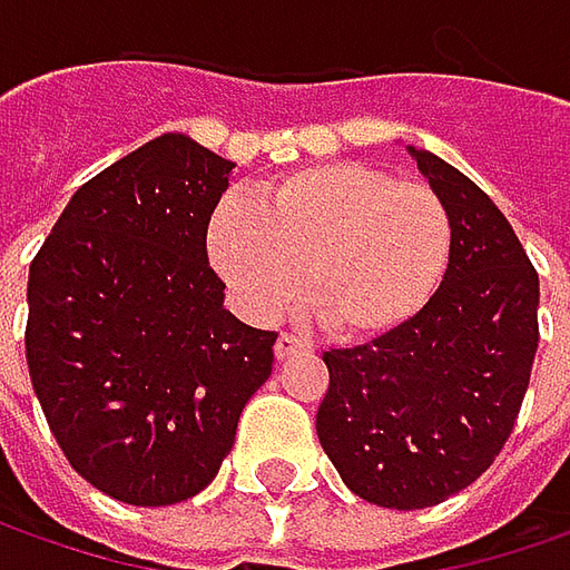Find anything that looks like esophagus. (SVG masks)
<instances>
[{"label":"esophagus","instance_id":"esophagus-1","mask_svg":"<svg viewBox=\"0 0 570 570\" xmlns=\"http://www.w3.org/2000/svg\"><path fill=\"white\" fill-rule=\"evenodd\" d=\"M304 348H311L307 340H301L295 333H282V336L275 340V358H292V355L304 352Z\"/></svg>","mask_w":570,"mask_h":570}]
</instances>
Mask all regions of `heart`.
Instances as JSON below:
<instances>
[{
  "label": "heart",
  "mask_w": 570,
  "mask_h": 570,
  "mask_svg": "<svg viewBox=\"0 0 570 570\" xmlns=\"http://www.w3.org/2000/svg\"><path fill=\"white\" fill-rule=\"evenodd\" d=\"M453 247L444 199L381 167H301L256 193L222 203L208 253L230 295L256 320L275 317L301 288L336 336L403 326L441 285Z\"/></svg>",
  "instance_id": "1"
}]
</instances>
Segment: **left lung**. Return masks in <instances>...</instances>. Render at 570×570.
Instances as JSON below:
<instances>
[{"label": "left lung", "instance_id": "8db88e82", "mask_svg": "<svg viewBox=\"0 0 570 570\" xmlns=\"http://www.w3.org/2000/svg\"><path fill=\"white\" fill-rule=\"evenodd\" d=\"M409 151L450 212L448 273L403 326L323 352L330 390L317 409L342 482L396 511L441 504L492 466L539 345V275L501 208L438 155Z\"/></svg>", "mask_w": 570, "mask_h": 570}]
</instances>
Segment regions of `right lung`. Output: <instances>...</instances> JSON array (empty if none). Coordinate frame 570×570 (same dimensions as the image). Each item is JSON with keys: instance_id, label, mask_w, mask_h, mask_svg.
<instances>
[{"instance_id": "right-lung-1", "label": "right lung", "mask_w": 570, "mask_h": 570, "mask_svg": "<svg viewBox=\"0 0 570 570\" xmlns=\"http://www.w3.org/2000/svg\"><path fill=\"white\" fill-rule=\"evenodd\" d=\"M230 161L165 132L69 199L28 275V371L72 470L161 508L199 494L273 374L278 333L225 311L208 266Z\"/></svg>"}]
</instances>
